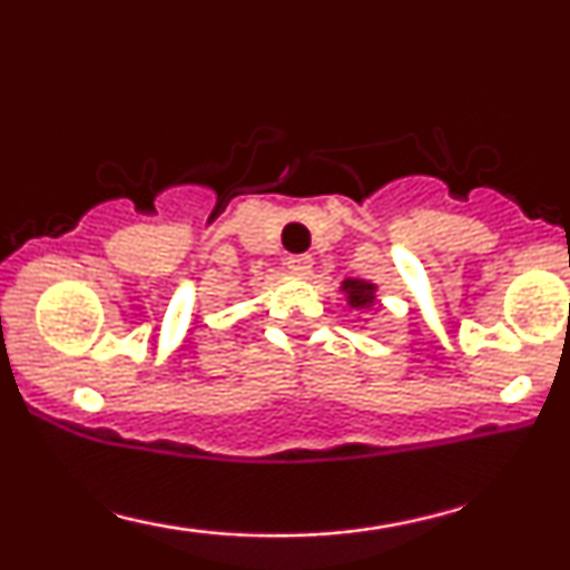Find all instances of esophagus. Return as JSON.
<instances>
[{"mask_svg":"<svg viewBox=\"0 0 570 570\" xmlns=\"http://www.w3.org/2000/svg\"><path fill=\"white\" fill-rule=\"evenodd\" d=\"M286 267L292 273H297V276H307L313 267V257L311 254H292V257H286Z\"/></svg>","mask_w":570,"mask_h":570,"instance_id":"34e87169","label":"esophagus"}]
</instances>
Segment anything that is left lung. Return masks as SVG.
Here are the masks:
<instances>
[{
  "mask_svg": "<svg viewBox=\"0 0 570 570\" xmlns=\"http://www.w3.org/2000/svg\"><path fill=\"white\" fill-rule=\"evenodd\" d=\"M340 292L345 294V299H348L353 311H372L377 303V286L364 278H345L343 284H340Z\"/></svg>",
  "mask_w": 570,
  "mask_h": 570,
  "instance_id": "left-lung-1",
  "label": "left lung"
}]
</instances>
